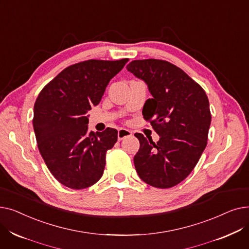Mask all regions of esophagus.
<instances>
[{"instance_id": "34e87169", "label": "esophagus", "mask_w": 249, "mask_h": 249, "mask_svg": "<svg viewBox=\"0 0 249 249\" xmlns=\"http://www.w3.org/2000/svg\"><path fill=\"white\" fill-rule=\"evenodd\" d=\"M131 135H132V132L128 129L121 128V129L118 130V139H119V140H122V139H124L128 136H131Z\"/></svg>"}]
</instances>
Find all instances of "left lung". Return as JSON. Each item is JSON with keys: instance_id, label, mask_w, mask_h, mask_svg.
Wrapping results in <instances>:
<instances>
[{"instance_id": "obj_1", "label": "left lung", "mask_w": 249, "mask_h": 249, "mask_svg": "<svg viewBox=\"0 0 249 249\" xmlns=\"http://www.w3.org/2000/svg\"><path fill=\"white\" fill-rule=\"evenodd\" d=\"M127 71L146 83L152 98L142 115L160 135L155 143L135 133L140 142L136 172L152 187L172 188L191 174L206 148L211 124L208 97L184 71L165 60H133Z\"/></svg>"}]
</instances>
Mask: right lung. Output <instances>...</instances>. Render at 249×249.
<instances>
[{
	"label": "right lung",
	"instance_id": "obj_1",
	"mask_svg": "<svg viewBox=\"0 0 249 249\" xmlns=\"http://www.w3.org/2000/svg\"><path fill=\"white\" fill-rule=\"evenodd\" d=\"M127 61L89 59L72 64L39 93L33 116L38 149L63 186L82 190L102 178L106 152L116 143L118 131L89 132L87 113L100 103L111 78Z\"/></svg>",
	"mask_w": 249,
	"mask_h": 249
}]
</instances>
